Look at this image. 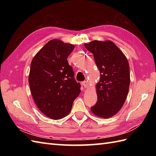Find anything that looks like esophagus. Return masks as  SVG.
<instances>
[{
    "label": "esophagus",
    "mask_w": 156,
    "mask_h": 156,
    "mask_svg": "<svg viewBox=\"0 0 156 156\" xmlns=\"http://www.w3.org/2000/svg\"><path fill=\"white\" fill-rule=\"evenodd\" d=\"M82 84L84 86V87L86 88H87L88 87V82H87V81H84V82H82Z\"/></svg>",
    "instance_id": "obj_1"
}]
</instances>
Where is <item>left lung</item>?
I'll list each match as a JSON object with an SVG mask.
<instances>
[{"label":"left lung","instance_id":"left-lung-1","mask_svg":"<svg viewBox=\"0 0 156 156\" xmlns=\"http://www.w3.org/2000/svg\"><path fill=\"white\" fill-rule=\"evenodd\" d=\"M94 55L100 72L96 84L97 102L90 108L97 117L108 119L116 115L123 106L130 85V72L127 58L114 42L92 41L84 44Z\"/></svg>","mask_w":156,"mask_h":156}]
</instances>
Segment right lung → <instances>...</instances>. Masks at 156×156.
Listing matches in <instances>:
<instances>
[{"instance_id":"1","label":"right lung","mask_w":156,"mask_h":156,"mask_svg":"<svg viewBox=\"0 0 156 156\" xmlns=\"http://www.w3.org/2000/svg\"><path fill=\"white\" fill-rule=\"evenodd\" d=\"M74 49L73 44L51 39L31 63L29 84L35 103L45 116L54 120L69 113L81 92L67 60Z\"/></svg>"}]
</instances>
